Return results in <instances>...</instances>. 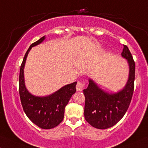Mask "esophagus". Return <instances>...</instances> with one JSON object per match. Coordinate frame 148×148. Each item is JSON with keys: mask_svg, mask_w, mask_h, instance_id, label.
<instances>
[{"mask_svg": "<svg viewBox=\"0 0 148 148\" xmlns=\"http://www.w3.org/2000/svg\"><path fill=\"white\" fill-rule=\"evenodd\" d=\"M84 86H85V84L83 82H78L77 86H76V88H77V91H82L84 90Z\"/></svg>", "mask_w": 148, "mask_h": 148, "instance_id": "obj_1", "label": "esophagus"}]
</instances>
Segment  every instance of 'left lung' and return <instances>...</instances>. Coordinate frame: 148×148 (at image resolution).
I'll use <instances>...</instances> for the list:
<instances>
[{
  "label": "left lung",
  "mask_w": 148,
  "mask_h": 148,
  "mask_svg": "<svg viewBox=\"0 0 148 148\" xmlns=\"http://www.w3.org/2000/svg\"><path fill=\"white\" fill-rule=\"evenodd\" d=\"M121 56L128 60L129 77L126 86L115 94H109L89 80L87 88L84 90L85 95L84 116L86 121L98 129L112 127L122 119L129 108L134 90L136 64L127 46L124 45Z\"/></svg>",
  "instance_id": "8db88e82"
}]
</instances>
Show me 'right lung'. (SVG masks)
Masks as SVG:
<instances>
[{"instance_id":"1","label":"right lung","mask_w":148,"mask_h":148,"mask_svg":"<svg viewBox=\"0 0 148 148\" xmlns=\"http://www.w3.org/2000/svg\"><path fill=\"white\" fill-rule=\"evenodd\" d=\"M45 36L34 42L27 50L20 66L19 77V92L21 103L26 115L34 124L43 129L56 127L64 119V109L71 97L76 92L77 82L64 86L49 96L36 97L29 93L24 85V66L29 50L39 44Z\"/></svg>"}]
</instances>
